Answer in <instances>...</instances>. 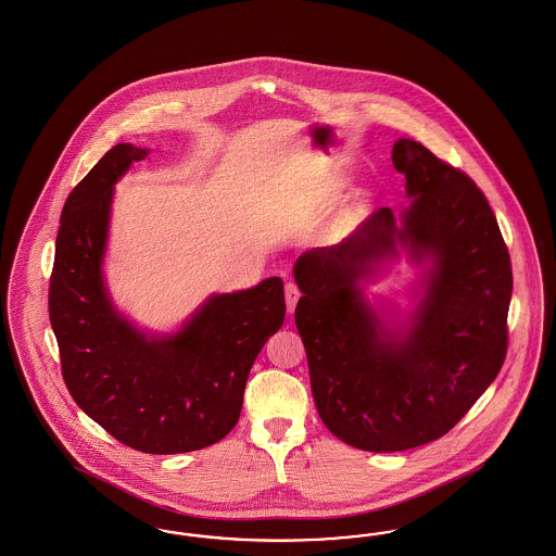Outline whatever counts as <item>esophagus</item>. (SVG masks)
Listing matches in <instances>:
<instances>
[{
  "mask_svg": "<svg viewBox=\"0 0 556 556\" xmlns=\"http://www.w3.org/2000/svg\"><path fill=\"white\" fill-rule=\"evenodd\" d=\"M285 299H287V309L292 314L296 303H299V299H301V290H299L294 282H287L285 285Z\"/></svg>",
  "mask_w": 556,
  "mask_h": 556,
  "instance_id": "34e87169",
  "label": "esophagus"
}]
</instances>
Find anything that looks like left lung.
I'll return each mask as SVG.
<instances>
[{
    "mask_svg": "<svg viewBox=\"0 0 556 556\" xmlns=\"http://www.w3.org/2000/svg\"><path fill=\"white\" fill-rule=\"evenodd\" d=\"M394 169L410 205L380 207L332 247L294 264L303 296L294 321L309 363L315 407L342 442L396 453L453 430L507 357L513 271L488 199L459 168L399 139ZM401 243L431 260L427 292L405 331H390L358 282Z\"/></svg>",
    "mask_w": 556,
    "mask_h": 556,
    "instance_id": "obj_1",
    "label": "left lung"
}]
</instances>
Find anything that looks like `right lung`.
Here are the masks:
<instances>
[{"mask_svg": "<svg viewBox=\"0 0 556 556\" xmlns=\"http://www.w3.org/2000/svg\"><path fill=\"white\" fill-rule=\"evenodd\" d=\"M141 147H112L68 194L49 278V319L74 403L122 444L191 453L228 434L242 409L251 365L280 330V278L214 294L169 337H147L122 317L103 285L114 185Z\"/></svg>", "mask_w": 556, "mask_h": 556, "instance_id": "obj_1", "label": "right lung"}]
</instances>
